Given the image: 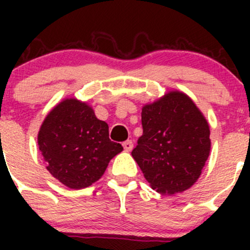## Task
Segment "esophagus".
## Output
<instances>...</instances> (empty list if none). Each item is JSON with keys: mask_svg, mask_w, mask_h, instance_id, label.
I'll return each mask as SVG.
<instances>
[{"mask_svg": "<svg viewBox=\"0 0 250 250\" xmlns=\"http://www.w3.org/2000/svg\"><path fill=\"white\" fill-rule=\"evenodd\" d=\"M133 141L132 140H127L123 143V148H125V151H127V152H129V151L133 150Z\"/></svg>", "mask_w": 250, "mask_h": 250, "instance_id": "1", "label": "esophagus"}]
</instances>
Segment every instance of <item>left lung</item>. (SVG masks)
Segmentation results:
<instances>
[{
  "label": "left lung",
  "mask_w": 250,
  "mask_h": 250,
  "mask_svg": "<svg viewBox=\"0 0 250 250\" xmlns=\"http://www.w3.org/2000/svg\"><path fill=\"white\" fill-rule=\"evenodd\" d=\"M143 135L132 151L151 188L174 195L200 178L210 152L209 125L188 95L170 90L141 110Z\"/></svg>",
  "instance_id": "left-lung-1"
}]
</instances>
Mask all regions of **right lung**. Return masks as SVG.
Listing matches in <instances>:
<instances>
[{"label": "right lung", "mask_w": 250, "mask_h": 250, "mask_svg": "<svg viewBox=\"0 0 250 250\" xmlns=\"http://www.w3.org/2000/svg\"><path fill=\"white\" fill-rule=\"evenodd\" d=\"M37 143L48 172L75 190L99 180L110 161L123 150L110 140L107 123L76 98H66L49 111Z\"/></svg>", "instance_id": "1"}]
</instances>
